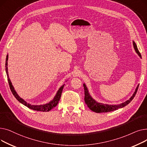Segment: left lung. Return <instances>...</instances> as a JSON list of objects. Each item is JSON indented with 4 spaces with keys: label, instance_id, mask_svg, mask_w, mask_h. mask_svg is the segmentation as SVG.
<instances>
[{
    "label": "left lung",
    "instance_id": "1",
    "mask_svg": "<svg viewBox=\"0 0 147 147\" xmlns=\"http://www.w3.org/2000/svg\"><path fill=\"white\" fill-rule=\"evenodd\" d=\"M133 45H134V48L136 53L139 55V57H140L141 58H142L141 53H140V52H139L137 48V46L134 40H133ZM83 86H84V101H85V103L86 104L88 107L89 108L90 110L93 111L94 112L99 113H107V112L113 111L114 110H118L119 109H121V108L124 107L127 104H129L130 102V101H132V100L135 97L139 87V84H138L137 87L136 88L134 93L132 94V95L131 96V97L128 100H127V101H126L124 102L117 104V105H109V104H103V103H101L96 101V100L92 98V96L90 95L88 89L85 83H83Z\"/></svg>",
    "mask_w": 147,
    "mask_h": 147
}]
</instances>
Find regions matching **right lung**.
<instances>
[{"label": "right lung", "instance_id": "add662e5", "mask_svg": "<svg viewBox=\"0 0 147 147\" xmlns=\"http://www.w3.org/2000/svg\"><path fill=\"white\" fill-rule=\"evenodd\" d=\"M7 60H8V54H7L6 56V63H5V69H6V73L7 74V80H8L9 87H10V89H11V90L12 92V94L20 103H21L23 105H24L25 106L27 107L30 109L34 110L36 111H49L50 110L53 109L54 107H55L57 105V104H58V102L59 101V99L61 98L62 92H63V89L64 88L65 84H64L63 85H62L59 88V89L58 90V91L57 92L56 95H55V96L53 97V99H52L51 101H50L49 102L46 103L45 104H42V105H32V104H30L27 102L26 101H24V100L22 98H21L18 95L16 90H15L14 87L12 85V83L9 78L8 69H7Z\"/></svg>", "mask_w": 147, "mask_h": 147}]
</instances>
